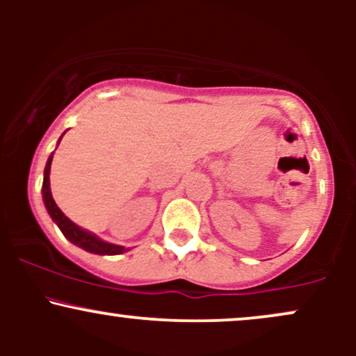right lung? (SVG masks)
Masks as SVG:
<instances>
[{"instance_id": "1", "label": "right lung", "mask_w": 356, "mask_h": 356, "mask_svg": "<svg viewBox=\"0 0 356 356\" xmlns=\"http://www.w3.org/2000/svg\"><path fill=\"white\" fill-rule=\"evenodd\" d=\"M61 137H60V140H61ZM51 161H53V154L48 157L47 167H44V177H43V187H42L43 202H44V207H47L48 214H50V218L53 219V222L60 227V231L63 232L65 238L70 241V243L75 244V246L85 249V251H88V252H93V254L113 256V254H122V252H127V249L124 246H115V244L105 243V241L97 238V236L92 234V232L81 229L80 226H76L73 220L68 219L67 216L60 211V207L56 206L55 201H53L51 191H50Z\"/></svg>"}]
</instances>
